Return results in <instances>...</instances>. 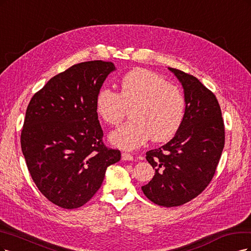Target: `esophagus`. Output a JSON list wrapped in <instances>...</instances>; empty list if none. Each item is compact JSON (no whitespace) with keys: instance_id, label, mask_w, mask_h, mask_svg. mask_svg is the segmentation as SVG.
Wrapping results in <instances>:
<instances>
[{"instance_id":"esophagus-1","label":"esophagus","mask_w":251,"mask_h":251,"mask_svg":"<svg viewBox=\"0 0 251 251\" xmlns=\"http://www.w3.org/2000/svg\"><path fill=\"white\" fill-rule=\"evenodd\" d=\"M122 159L123 160H133V156L130 154V153L123 152L122 153Z\"/></svg>"}]
</instances>
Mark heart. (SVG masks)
Here are the masks:
<instances>
[{
  "mask_svg": "<svg viewBox=\"0 0 251 251\" xmlns=\"http://www.w3.org/2000/svg\"><path fill=\"white\" fill-rule=\"evenodd\" d=\"M120 92L102 88L96 98V111L105 123L117 126L130 108L131 120L111 132L116 146L133 150L150 137L153 142L170 140L180 128L185 100L179 87L146 69H134L120 80Z\"/></svg>",
  "mask_w": 251,
  "mask_h": 251,
  "instance_id": "b5f03b06",
  "label": "heart"
}]
</instances>
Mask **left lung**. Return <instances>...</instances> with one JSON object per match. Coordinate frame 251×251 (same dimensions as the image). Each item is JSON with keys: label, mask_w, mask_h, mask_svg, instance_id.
<instances>
[{"label": "left lung", "mask_w": 251, "mask_h": 251, "mask_svg": "<svg viewBox=\"0 0 251 251\" xmlns=\"http://www.w3.org/2000/svg\"><path fill=\"white\" fill-rule=\"evenodd\" d=\"M169 70L183 87L184 119L171 141L147 151L146 159L155 174L142 190L155 204L173 207L197 197L212 181L223 151L225 129L214 93L193 75Z\"/></svg>", "instance_id": "8db88e82"}]
</instances>
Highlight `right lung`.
<instances>
[{
	"label": "right lung",
	"instance_id": "right-lung-1",
	"mask_svg": "<svg viewBox=\"0 0 251 251\" xmlns=\"http://www.w3.org/2000/svg\"><path fill=\"white\" fill-rule=\"evenodd\" d=\"M111 61L77 63L51 78L29 102L21 146L37 189L62 208L82 206L98 191L108 166L121 159L107 148L96 98Z\"/></svg>",
	"mask_w": 251,
	"mask_h": 251
}]
</instances>
